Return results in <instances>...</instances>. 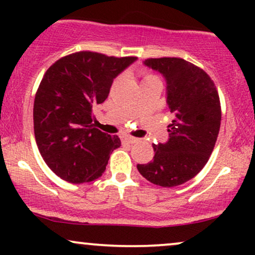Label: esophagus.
Returning a JSON list of instances; mask_svg holds the SVG:
<instances>
[{"label": "esophagus", "mask_w": 255, "mask_h": 255, "mask_svg": "<svg viewBox=\"0 0 255 255\" xmlns=\"http://www.w3.org/2000/svg\"><path fill=\"white\" fill-rule=\"evenodd\" d=\"M136 141H137L136 137H133V136H125V137H122V142H124V144L131 145V144H135Z\"/></svg>", "instance_id": "1"}]
</instances>
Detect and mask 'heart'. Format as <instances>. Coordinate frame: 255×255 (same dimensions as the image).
Here are the masks:
<instances>
[{
    "instance_id": "1",
    "label": "heart",
    "mask_w": 255,
    "mask_h": 255,
    "mask_svg": "<svg viewBox=\"0 0 255 255\" xmlns=\"http://www.w3.org/2000/svg\"><path fill=\"white\" fill-rule=\"evenodd\" d=\"M152 79H157V78L153 77V75H151V74H144V75H142V81H141V83H145V81L152 80Z\"/></svg>"
}]
</instances>
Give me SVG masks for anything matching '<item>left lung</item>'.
<instances>
[{
    "instance_id": "8db88e82",
    "label": "left lung",
    "mask_w": 255,
    "mask_h": 255,
    "mask_svg": "<svg viewBox=\"0 0 255 255\" xmlns=\"http://www.w3.org/2000/svg\"><path fill=\"white\" fill-rule=\"evenodd\" d=\"M144 64L164 77L175 119L168 141L153 144V159L136 168L153 184L176 187L199 174L211 156L221 127L219 96L211 78L183 58H147Z\"/></svg>"
}]
</instances>
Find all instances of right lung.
<instances>
[{"mask_svg": "<svg viewBox=\"0 0 255 255\" xmlns=\"http://www.w3.org/2000/svg\"><path fill=\"white\" fill-rule=\"evenodd\" d=\"M134 61L79 51L45 72L34 98V137L44 162L58 177L83 183L103 175L121 140L93 126L92 107L103 103L114 79Z\"/></svg>", "mask_w": 255, "mask_h": 255, "instance_id": "right-lung-1", "label": "right lung"}]
</instances>
